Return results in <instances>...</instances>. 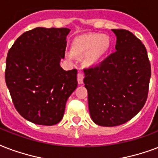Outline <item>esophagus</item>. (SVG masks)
Segmentation results:
<instances>
[{"label": "esophagus", "instance_id": "34e87169", "mask_svg": "<svg viewBox=\"0 0 158 158\" xmlns=\"http://www.w3.org/2000/svg\"><path fill=\"white\" fill-rule=\"evenodd\" d=\"M83 78H84V76H83L82 73H78L77 74V82L79 85H81L83 83Z\"/></svg>", "mask_w": 158, "mask_h": 158}]
</instances>
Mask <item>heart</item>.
I'll list each match as a JSON object with an SVG mask.
<instances>
[{
  "label": "heart",
  "instance_id": "1",
  "mask_svg": "<svg viewBox=\"0 0 158 158\" xmlns=\"http://www.w3.org/2000/svg\"><path fill=\"white\" fill-rule=\"evenodd\" d=\"M110 40L107 35L100 34H88L77 38L73 43L72 50L76 55L85 54V64L88 67L96 65L110 49ZM67 57L72 58V54L68 53Z\"/></svg>",
  "mask_w": 158,
  "mask_h": 158
}]
</instances>
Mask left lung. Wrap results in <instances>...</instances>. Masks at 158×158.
Instances as JSON below:
<instances>
[{
    "label": "left lung",
    "mask_w": 158,
    "mask_h": 158,
    "mask_svg": "<svg viewBox=\"0 0 158 158\" xmlns=\"http://www.w3.org/2000/svg\"><path fill=\"white\" fill-rule=\"evenodd\" d=\"M116 51L95 68L84 69L90 118L100 126L128 122L143 107L151 65L146 48L126 29H112Z\"/></svg>",
    "instance_id": "8db88e82"
}]
</instances>
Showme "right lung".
<instances>
[{
	"label": "right lung",
	"mask_w": 158,
	"mask_h": 158,
	"mask_svg": "<svg viewBox=\"0 0 158 158\" xmlns=\"http://www.w3.org/2000/svg\"><path fill=\"white\" fill-rule=\"evenodd\" d=\"M68 28L37 27L10 48L5 79L16 110L27 120L54 125L62 120L68 97L77 87V69L64 71Z\"/></svg>",
	"instance_id": "add662e5"
}]
</instances>
